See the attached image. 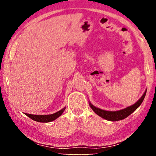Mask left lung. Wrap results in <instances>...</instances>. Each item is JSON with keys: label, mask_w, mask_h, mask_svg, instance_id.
Masks as SVG:
<instances>
[{"label": "left lung", "mask_w": 156, "mask_h": 156, "mask_svg": "<svg viewBox=\"0 0 156 156\" xmlns=\"http://www.w3.org/2000/svg\"><path fill=\"white\" fill-rule=\"evenodd\" d=\"M146 93L147 91H145L144 94L142 95V96L134 105H131L130 107H126L125 109L116 111V112H109V111L102 110L99 109V108L94 107L91 102H89V104L92 110L101 118L110 121H118L125 119L126 117H128L129 115H131L134 111L136 110L137 108L141 105L142 101L144 100Z\"/></svg>", "instance_id": "1"}]
</instances>
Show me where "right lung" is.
I'll return each mask as SVG.
<instances>
[{
    "mask_svg": "<svg viewBox=\"0 0 156 156\" xmlns=\"http://www.w3.org/2000/svg\"><path fill=\"white\" fill-rule=\"evenodd\" d=\"M65 109V107L63 108L61 110L58 111V112L56 113H53V114H49V115H34V114H30V113H25L26 115H27L29 118H30L31 119H32L37 122H51V121L56 120L62 115Z\"/></svg>",
    "mask_w": 156,
    "mask_h": 156,
    "instance_id": "add662e5",
    "label": "right lung"
}]
</instances>
